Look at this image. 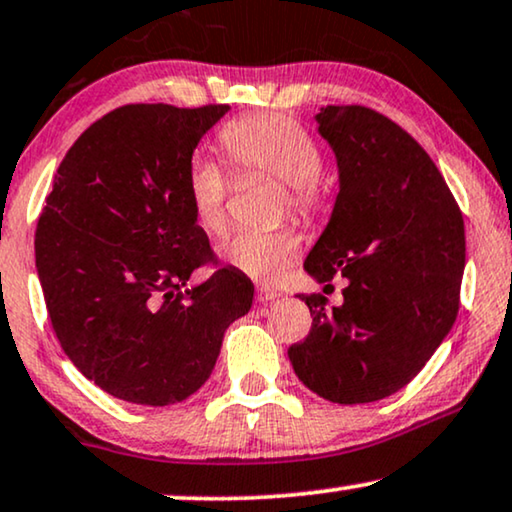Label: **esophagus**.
<instances>
[{"label": "esophagus", "instance_id": "obj_1", "mask_svg": "<svg viewBox=\"0 0 512 512\" xmlns=\"http://www.w3.org/2000/svg\"><path fill=\"white\" fill-rule=\"evenodd\" d=\"M255 297H257V302H260V304H269V302H274V299L278 297V292L264 288V285H257Z\"/></svg>", "mask_w": 512, "mask_h": 512}]
</instances>
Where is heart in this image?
Returning a JSON list of instances; mask_svg holds the SVG:
<instances>
[{
    "mask_svg": "<svg viewBox=\"0 0 512 512\" xmlns=\"http://www.w3.org/2000/svg\"><path fill=\"white\" fill-rule=\"evenodd\" d=\"M220 145L241 170H257L281 182L292 213L304 217L316 213L323 152L297 119L281 112L238 117L220 131ZM185 194L199 227L220 234L227 224V170L208 154H192L185 168ZM299 248L302 241L292 229L238 231L220 245V255L241 274L260 283H276L295 262Z\"/></svg>",
    "mask_w": 512,
    "mask_h": 512,
    "instance_id": "b5f03b06",
    "label": "heart"
}]
</instances>
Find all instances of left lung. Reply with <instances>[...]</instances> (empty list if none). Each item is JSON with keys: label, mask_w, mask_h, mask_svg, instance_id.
<instances>
[{"label": "left lung", "mask_w": 512, "mask_h": 512, "mask_svg": "<svg viewBox=\"0 0 512 512\" xmlns=\"http://www.w3.org/2000/svg\"><path fill=\"white\" fill-rule=\"evenodd\" d=\"M318 131L335 149L339 194L306 257L318 283L346 278L344 304L302 297L313 323L288 349L295 374L339 405L374 403L410 384L459 313L463 215L426 149L363 105H327Z\"/></svg>", "instance_id": "left-lung-1"}]
</instances>
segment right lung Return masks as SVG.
Segmentation results:
<instances>
[{"instance_id":"add662e5","label":"right lung","mask_w":512,"mask_h":512,"mask_svg":"<svg viewBox=\"0 0 512 512\" xmlns=\"http://www.w3.org/2000/svg\"><path fill=\"white\" fill-rule=\"evenodd\" d=\"M229 105L112 109L65 154L34 231L46 309L74 367L135 405L182 403L206 384L224 330L250 311V278L217 267L185 168ZM206 284L184 290L196 268Z\"/></svg>"}]
</instances>
